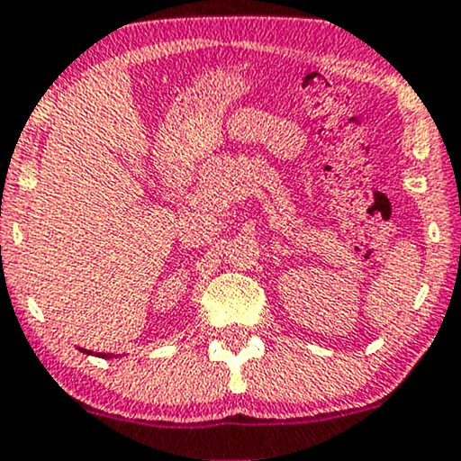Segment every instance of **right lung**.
Returning a JSON list of instances; mask_svg holds the SVG:
<instances>
[{
  "label": "right lung",
  "mask_w": 461,
  "mask_h": 461,
  "mask_svg": "<svg viewBox=\"0 0 461 461\" xmlns=\"http://www.w3.org/2000/svg\"><path fill=\"white\" fill-rule=\"evenodd\" d=\"M81 352H87V350L81 348ZM87 355H89V352H87ZM98 357H102V359H111V357H115V355H109V352H100Z\"/></svg>",
  "instance_id": "obj_1"
}]
</instances>
